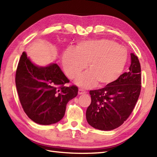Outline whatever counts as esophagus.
I'll return each mask as SVG.
<instances>
[{
	"label": "esophagus",
	"instance_id": "esophagus-1",
	"mask_svg": "<svg viewBox=\"0 0 157 157\" xmlns=\"http://www.w3.org/2000/svg\"><path fill=\"white\" fill-rule=\"evenodd\" d=\"M86 92H86V91H85L84 90H83L82 88H79V91H78V94H79V95H81V94H84Z\"/></svg>",
	"mask_w": 157,
	"mask_h": 157
}]
</instances>
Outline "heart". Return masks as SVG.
<instances>
[{"mask_svg":"<svg viewBox=\"0 0 157 157\" xmlns=\"http://www.w3.org/2000/svg\"><path fill=\"white\" fill-rule=\"evenodd\" d=\"M128 52L124 47L109 39L79 43L75 50L69 49L63 56L64 70L69 78H75L87 67L90 71L79 75L77 83L88 87L96 82L105 86L116 81L124 70Z\"/></svg>","mask_w":157,"mask_h":157,"instance_id":"heart-1","label":"heart"}]
</instances>
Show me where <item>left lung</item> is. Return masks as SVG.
Instances as JSON below:
<instances>
[{
	"mask_svg": "<svg viewBox=\"0 0 157 157\" xmlns=\"http://www.w3.org/2000/svg\"><path fill=\"white\" fill-rule=\"evenodd\" d=\"M128 72L103 88L90 90V105L86 120L90 126L101 130H112L128 119L141 90V68L138 57L131 53Z\"/></svg>",
	"mask_w": 157,
	"mask_h": 157,
	"instance_id": "obj_1",
	"label": "left lung"
}]
</instances>
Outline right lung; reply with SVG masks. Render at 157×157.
I'll use <instances>...</instances> for the list:
<instances>
[{
    "label": "right lung",
    "mask_w": 157,
    "mask_h": 157,
    "mask_svg": "<svg viewBox=\"0 0 157 157\" xmlns=\"http://www.w3.org/2000/svg\"><path fill=\"white\" fill-rule=\"evenodd\" d=\"M70 80L56 63L36 66L21 55L16 71L15 83L25 114L35 123L49 125L64 116L69 101L77 96L78 87L65 86Z\"/></svg>",
    "instance_id": "1"
}]
</instances>
